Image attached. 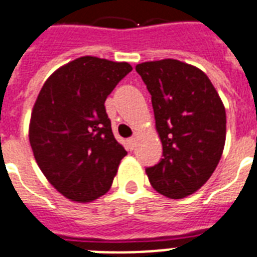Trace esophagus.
<instances>
[{"label": "esophagus", "mask_w": 257, "mask_h": 257, "mask_svg": "<svg viewBox=\"0 0 257 257\" xmlns=\"http://www.w3.org/2000/svg\"><path fill=\"white\" fill-rule=\"evenodd\" d=\"M136 142H138V140H136V138L128 139V147H129V150H134V148L136 147Z\"/></svg>", "instance_id": "obj_1"}]
</instances>
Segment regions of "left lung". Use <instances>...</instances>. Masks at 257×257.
Returning <instances> with one entry per match:
<instances>
[{
  "mask_svg": "<svg viewBox=\"0 0 257 257\" xmlns=\"http://www.w3.org/2000/svg\"><path fill=\"white\" fill-rule=\"evenodd\" d=\"M151 94L163 158L148 167L158 193L184 199L212 176L226 142L223 102L208 76L196 66L166 58L136 65Z\"/></svg>",
  "mask_w": 257,
  "mask_h": 257,
  "instance_id": "1",
  "label": "left lung"
}]
</instances>
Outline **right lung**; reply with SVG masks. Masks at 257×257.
I'll list each match as a JSON object with an SVG mask.
<instances>
[{"instance_id": "add662e5", "label": "right lung", "mask_w": 257, "mask_h": 257, "mask_svg": "<svg viewBox=\"0 0 257 257\" xmlns=\"http://www.w3.org/2000/svg\"><path fill=\"white\" fill-rule=\"evenodd\" d=\"M132 70L128 62L84 56L54 70L32 107L28 138L38 166L61 195L91 203L109 191L126 151L104 100Z\"/></svg>"}]
</instances>
